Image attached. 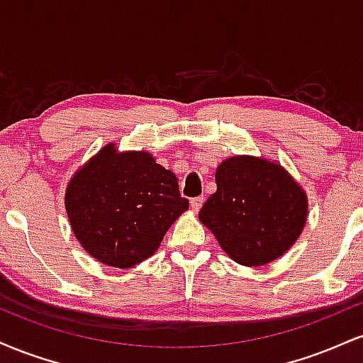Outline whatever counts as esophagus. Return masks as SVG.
Returning <instances> with one entry per match:
<instances>
[{
    "instance_id": "obj_1",
    "label": "esophagus",
    "mask_w": 363,
    "mask_h": 363,
    "mask_svg": "<svg viewBox=\"0 0 363 363\" xmlns=\"http://www.w3.org/2000/svg\"><path fill=\"white\" fill-rule=\"evenodd\" d=\"M203 201H205V198H203V196L193 198V199H191V208H193L194 211H199V210H201V206H203Z\"/></svg>"
}]
</instances>
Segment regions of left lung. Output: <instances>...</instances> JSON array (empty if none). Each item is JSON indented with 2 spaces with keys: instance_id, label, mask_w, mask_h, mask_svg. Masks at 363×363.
I'll return each mask as SVG.
<instances>
[{
  "instance_id": "left-lung-1",
  "label": "left lung",
  "mask_w": 363,
  "mask_h": 363,
  "mask_svg": "<svg viewBox=\"0 0 363 363\" xmlns=\"http://www.w3.org/2000/svg\"><path fill=\"white\" fill-rule=\"evenodd\" d=\"M215 181L216 193L206 199L199 220L235 262L268 264L298 239L307 196L280 165L232 157L218 165Z\"/></svg>"
}]
</instances>
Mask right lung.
<instances>
[{
    "label": "right lung",
    "instance_id": "1",
    "mask_svg": "<svg viewBox=\"0 0 363 363\" xmlns=\"http://www.w3.org/2000/svg\"><path fill=\"white\" fill-rule=\"evenodd\" d=\"M66 213L85 251L104 264L133 268L152 256L189 208L174 172L147 152L102 148L66 189Z\"/></svg>",
    "mask_w": 363,
    "mask_h": 363
}]
</instances>
